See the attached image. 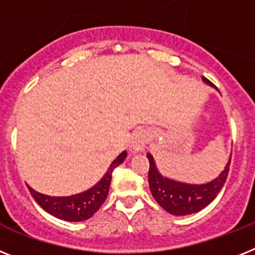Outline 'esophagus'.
<instances>
[{"mask_svg":"<svg viewBox=\"0 0 255 255\" xmlns=\"http://www.w3.org/2000/svg\"><path fill=\"white\" fill-rule=\"evenodd\" d=\"M149 142V138H147V134L145 133V130H136L132 136V140H130V149L132 151H142Z\"/></svg>","mask_w":255,"mask_h":255,"instance_id":"1","label":"esophagus"}]
</instances>
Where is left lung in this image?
I'll return each mask as SVG.
<instances>
[{"instance_id":"1","label":"left lung","mask_w":255,"mask_h":255,"mask_svg":"<svg viewBox=\"0 0 255 255\" xmlns=\"http://www.w3.org/2000/svg\"><path fill=\"white\" fill-rule=\"evenodd\" d=\"M203 79L207 83H210L204 77ZM147 159L150 163L149 176H147L150 191L155 200L158 201V204L163 209L167 210L168 213L174 214V216L196 213L210 204L225 185L229 176L230 164H231V156H230L225 170L216 180L205 185H187V183L176 182V181L168 180L163 177L155 167L151 155L147 154Z\"/></svg>"}]
</instances>
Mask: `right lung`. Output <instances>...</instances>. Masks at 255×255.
Instances as JSON below:
<instances>
[{"instance_id": "1", "label": "right lung", "mask_w": 255, "mask_h": 255, "mask_svg": "<svg viewBox=\"0 0 255 255\" xmlns=\"http://www.w3.org/2000/svg\"><path fill=\"white\" fill-rule=\"evenodd\" d=\"M126 156H127V152H122L118 158L113 161L105 176L100 180V182H97L94 187H91L90 190L81 192V194L73 195V196H64V198H55V196L39 194L29 186H28V189H29L34 200L38 203L39 207L45 209L51 216L64 221H69V222L86 221L94 216L105 201L106 196L109 194L113 170L125 161Z\"/></svg>"}]
</instances>
